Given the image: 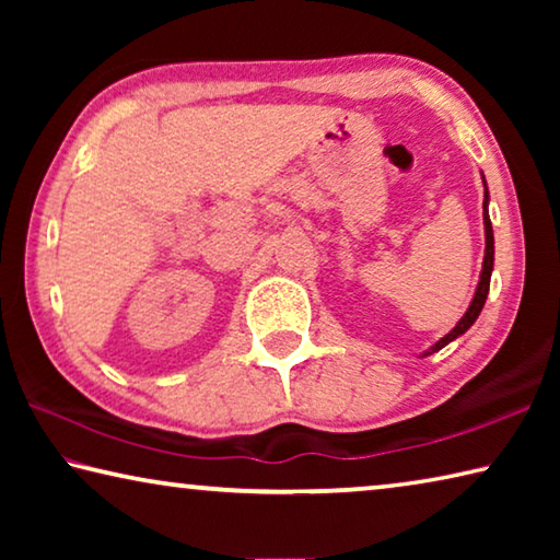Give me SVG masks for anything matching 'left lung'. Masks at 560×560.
Returning <instances> with one entry per match:
<instances>
[{"label": "left lung", "instance_id": "obj_1", "mask_svg": "<svg viewBox=\"0 0 560 560\" xmlns=\"http://www.w3.org/2000/svg\"><path fill=\"white\" fill-rule=\"evenodd\" d=\"M481 183H485V212H481V217H485V261H481V273H479V283H477V291H474L471 296V303L469 308L464 311V316L457 320V326H454L447 336H442L438 343L430 346L428 350H424V355H432L438 353V350H442L444 346H450L452 340H457L459 336L467 334V330L474 326V320L479 318L481 308H485L487 303V296H489V281H491V271H494V230H491V220H489V189H487V179L485 175H481Z\"/></svg>", "mask_w": 560, "mask_h": 560}]
</instances>
